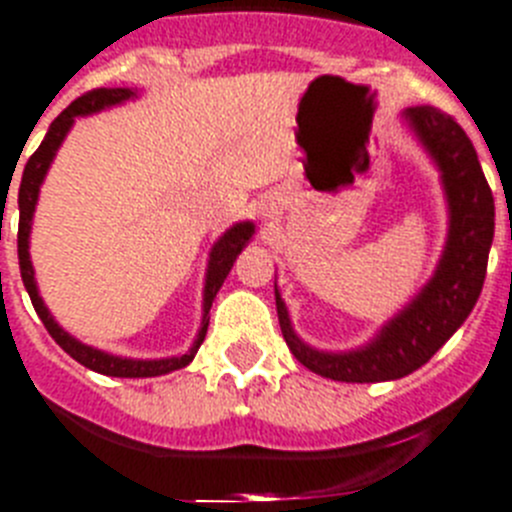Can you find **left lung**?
<instances>
[{"label": "left lung", "mask_w": 512, "mask_h": 512, "mask_svg": "<svg viewBox=\"0 0 512 512\" xmlns=\"http://www.w3.org/2000/svg\"><path fill=\"white\" fill-rule=\"evenodd\" d=\"M425 151L438 164L448 201V239L441 262L422 291L368 345L348 353L309 348L291 327L288 309L275 288L281 332L296 361L324 379L348 384H376L417 371L446 345L469 317L487 275L495 237V198L479 167L477 151L451 115L430 105L404 110Z\"/></svg>", "instance_id": "1"}]
</instances>
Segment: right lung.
Segmentation results:
<instances>
[{"mask_svg":"<svg viewBox=\"0 0 512 512\" xmlns=\"http://www.w3.org/2000/svg\"><path fill=\"white\" fill-rule=\"evenodd\" d=\"M136 97V92L128 90V87H102V90H92L87 95L77 97L71 102L69 108L51 123L46 139L41 141V146L35 149L33 157L28 159L25 170H22V182H20V195H17V203H20V229H17V257H20V275L22 283L28 288L30 301H33L35 311L41 322L46 324L48 335L59 342L61 348L74 358L77 363H82L84 368L90 371L105 373V376H118V379H149V376H162V373L177 371V368H185L195 358L201 342L206 340L208 330V311H211L213 299L219 288L224 286L226 275H229L231 265L237 260L239 252L244 250V244L250 242L252 234H255V224L252 221H242V224H234L231 229L224 231V237H219V242L213 244L211 257H208V270H206V286H203V319L201 330L195 335L193 348L182 355H172V358H159V361H136V358H121V355L105 353V350H97L92 345H84L77 337H71L64 327H59V322L51 317L48 306L43 304L38 286H35V270L33 262H30V226H33V213L35 203H38V193H41V185L46 180V172L51 167L56 151H59L61 141L66 139V133L74 126V118L79 115H90L97 110L113 108V105H121V102Z\"/></svg>","mask_w":512,"mask_h":512,"instance_id":"right-lung-1","label":"right lung"}]
</instances>
